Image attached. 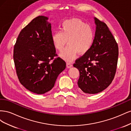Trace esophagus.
I'll return each instance as SVG.
<instances>
[{"instance_id": "34e87169", "label": "esophagus", "mask_w": 131, "mask_h": 131, "mask_svg": "<svg viewBox=\"0 0 131 131\" xmlns=\"http://www.w3.org/2000/svg\"><path fill=\"white\" fill-rule=\"evenodd\" d=\"M73 66V64H72V63H71V62H67V68H71V67H72Z\"/></svg>"}]
</instances>
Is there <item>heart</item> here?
<instances>
[{"label":"heart","mask_w":131,"mask_h":131,"mask_svg":"<svg viewBox=\"0 0 131 131\" xmlns=\"http://www.w3.org/2000/svg\"><path fill=\"white\" fill-rule=\"evenodd\" d=\"M94 39L93 29L91 26L80 19L73 18L63 21L61 31L52 35V41L55 48L61 51L60 56L67 61H72L77 53H86L92 47Z\"/></svg>","instance_id":"heart-1"}]
</instances>
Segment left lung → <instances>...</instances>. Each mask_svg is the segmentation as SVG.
<instances>
[{"label":"left lung","mask_w":131,"mask_h":131,"mask_svg":"<svg viewBox=\"0 0 131 131\" xmlns=\"http://www.w3.org/2000/svg\"><path fill=\"white\" fill-rule=\"evenodd\" d=\"M96 25L94 42L86 53L73 64L80 73L79 88L88 94L102 92L110 85L116 73L117 43L104 22L94 18Z\"/></svg>","instance_id":"1"}]
</instances>
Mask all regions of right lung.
Wrapping results in <instances>:
<instances>
[{"label":"right lung","instance_id":"add662e5","mask_svg":"<svg viewBox=\"0 0 131 131\" xmlns=\"http://www.w3.org/2000/svg\"><path fill=\"white\" fill-rule=\"evenodd\" d=\"M48 18L39 16L19 33L14 49V61L18 80L30 92L43 94L52 89L66 67L56 53Z\"/></svg>","mask_w":131,"mask_h":131}]
</instances>
